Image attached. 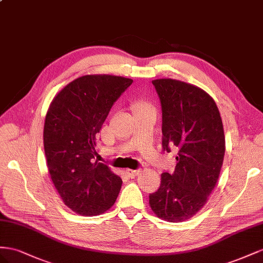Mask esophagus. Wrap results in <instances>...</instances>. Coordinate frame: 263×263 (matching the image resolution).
I'll return each mask as SVG.
<instances>
[{"mask_svg": "<svg viewBox=\"0 0 263 263\" xmlns=\"http://www.w3.org/2000/svg\"><path fill=\"white\" fill-rule=\"evenodd\" d=\"M140 172H141L140 168H139V170H127L126 173H127V175H129L131 178H134L137 175H139Z\"/></svg>", "mask_w": 263, "mask_h": 263, "instance_id": "34e87169", "label": "esophagus"}]
</instances>
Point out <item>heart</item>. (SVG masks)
<instances>
[{"instance_id":"b5f03b06","label":"heart","mask_w":263,"mask_h":263,"mask_svg":"<svg viewBox=\"0 0 263 263\" xmlns=\"http://www.w3.org/2000/svg\"><path fill=\"white\" fill-rule=\"evenodd\" d=\"M139 107H145V106H143V104H141V106H139Z\"/></svg>"}]
</instances>
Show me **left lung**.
<instances>
[{
	"label": "left lung",
	"instance_id": "8db88e82",
	"mask_svg": "<svg viewBox=\"0 0 263 263\" xmlns=\"http://www.w3.org/2000/svg\"><path fill=\"white\" fill-rule=\"evenodd\" d=\"M152 84L162 108V147L177 156L173 173L161 175V185L149 194L155 215L170 222L190 219L206 204L218 181L224 155L219 110L204 90L174 79Z\"/></svg>",
	"mask_w": 263,
	"mask_h": 263
}]
</instances>
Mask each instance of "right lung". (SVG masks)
Instances as JSON below:
<instances>
[{"label": "right lung", "instance_id": "right-lung-1", "mask_svg": "<svg viewBox=\"0 0 263 263\" xmlns=\"http://www.w3.org/2000/svg\"><path fill=\"white\" fill-rule=\"evenodd\" d=\"M132 82L110 74L79 77L55 97L47 111L44 148L48 172L65 205L79 215L108 211L121 190V177L95 161L96 138Z\"/></svg>", "mask_w": 263, "mask_h": 263}]
</instances>
